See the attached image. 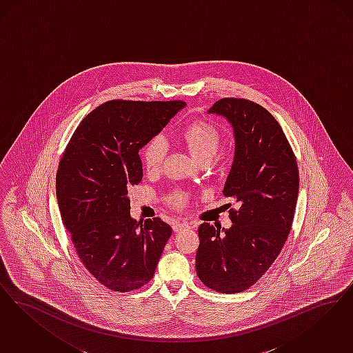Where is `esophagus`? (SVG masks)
Instances as JSON below:
<instances>
[{
	"instance_id": "esophagus-1",
	"label": "esophagus",
	"mask_w": 353,
	"mask_h": 353,
	"mask_svg": "<svg viewBox=\"0 0 353 353\" xmlns=\"http://www.w3.org/2000/svg\"><path fill=\"white\" fill-rule=\"evenodd\" d=\"M187 228H190V224L188 223H175L174 225H172V230L175 233H178V232H181V230H187Z\"/></svg>"
}]
</instances>
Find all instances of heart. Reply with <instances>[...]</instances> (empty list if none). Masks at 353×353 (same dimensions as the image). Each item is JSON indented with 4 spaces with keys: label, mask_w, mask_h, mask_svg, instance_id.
<instances>
[{
    "label": "heart",
    "mask_w": 353,
    "mask_h": 353,
    "mask_svg": "<svg viewBox=\"0 0 353 353\" xmlns=\"http://www.w3.org/2000/svg\"><path fill=\"white\" fill-rule=\"evenodd\" d=\"M182 141L192 157L200 163H210L220 149V132L212 123L196 121L188 125L182 133ZM169 152L168 141L162 136H157L149 141L142 153L145 169L149 174H157L163 168V162ZM175 203L183 204V195H176Z\"/></svg>",
    "instance_id": "1"
}]
</instances>
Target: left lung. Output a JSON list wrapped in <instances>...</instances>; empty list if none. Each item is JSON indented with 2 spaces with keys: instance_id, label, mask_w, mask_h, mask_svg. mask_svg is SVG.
Here are the masks:
<instances>
[{
  "instance_id": "8db88e82",
  "label": "left lung",
  "mask_w": 353,
  "mask_h": 353,
  "mask_svg": "<svg viewBox=\"0 0 353 353\" xmlns=\"http://www.w3.org/2000/svg\"><path fill=\"white\" fill-rule=\"evenodd\" d=\"M208 113L233 129L234 157L223 194L239 208L230 211L227 230L200 225L196 273L215 292H244L266 273L288 240L299 174L281 125L265 108L227 97Z\"/></svg>"
}]
</instances>
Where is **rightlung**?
Here are the masks:
<instances>
[{"label": "right lung", "mask_w": 353, "mask_h": 353, "mask_svg": "<svg viewBox=\"0 0 353 353\" xmlns=\"http://www.w3.org/2000/svg\"><path fill=\"white\" fill-rule=\"evenodd\" d=\"M183 101L113 100L77 126L57 174V198L77 256L100 283L128 292L154 276L172 233L159 217L130 216L128 188L142 181L138 152Z\"/></svg>", "instance_id": "1"}]
</instances>
